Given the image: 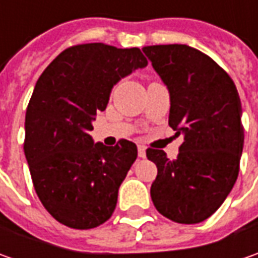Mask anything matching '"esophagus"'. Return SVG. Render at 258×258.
Masks as SVG:
<instances>
[{"label": "esophagus", "instance_id": "1", "mask_svg": "<svg viewBox=\"0 0 258 258\" xmlns=\"http://www.w3.org/2000/svg\"><path fill=\"white\" fill-rule=\"evenodd\" d=\"M138 155H139V158H145V156H146L145 146H142V145H139V146H138Z\"/></svg>", "mask_w": 258, "mask_h": 258}]
</instances>
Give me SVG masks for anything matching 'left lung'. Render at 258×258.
I'll list each match as a JSON object with an SVG mask.
<instances>
[{
	"label": "left lung",
	"mask_w": 258,
	"mask_h": 258,
	"mask_svg": "<svg viewBox=\"0 0 258 258\" xmlns=\"http://www.w3.org/2000/svg\"><path fill=\"white\" fill-rule=\"evenodd\" d=\"M171 97L168 123L183 135L179 154L149 148L158 168L151 186L155 208L179 224L211 217L233 189L244 145L241 102L233 79L210 55L185 44L142 48Z\"/></svg>",
	"instance_id": "obj_1"
}]
</instances>
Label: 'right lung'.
Instances as JSON below:
<instances>
[{
  "label": "right lung",
  "instance_id": "obj_1",
  "mask_svg": "<svg viewBox=\"0 0 258 258\" xmlns=\"http://www.w3.org/2000/svg\"><path fill=\"white\" fill-rule=\"evenodd\" d=\"M146 64L138 47L77 44L37 80L25 113L24 154L35 192L58 223L89 230L112 217L138 149L126 139L114 146L93 144L89 132L112 87Z\"/></svg>",
  "mask_w": 258,
  "mask_h": 258
}]
</instances>
